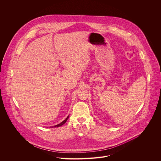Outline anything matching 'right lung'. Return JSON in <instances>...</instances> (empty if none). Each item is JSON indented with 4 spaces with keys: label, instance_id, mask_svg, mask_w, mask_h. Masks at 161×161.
Returning <instances> with one entry per match:
<instances>
[{
    "label": "right lung",
    "instance_id": "1",
    "mask_svg": "<svg viewBox=\"0 0 161 161\" xmlns=\"http://www.w3.org/2000/svg\"><path fill=\"white\" fill-rule=\"evenodd\" d=\"M68 118H69V116H68V117H67V118H66V119H64L63 121H62L61 123H59V124H58V125H55V126H54V127H59V126H62L63 125H64V123L66 122V121L68 120ZM53 127H52V128H53Z\"/></svg>",
    "mask_w": 161,
    "mask_h": 161
}]
</instances>
